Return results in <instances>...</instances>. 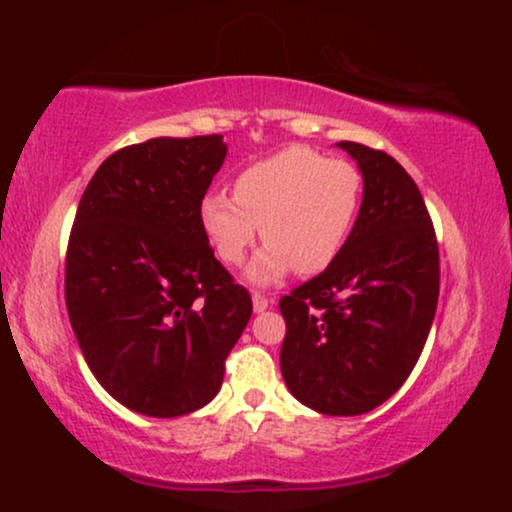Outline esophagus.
Instances as JSON below:
<instances>
[{"label":"esophagus","instance_id":"1","mask_svg":"<svg viewBox=\"0 0 512 512\" xmlns=\"http://www.w3.org/2000/svg\"><path fill=\"white\" fill-rule=\"evenodd\" d=\"M269 305H272V301H269V298H264L262 293H252V310H255V313H264Z\"/></svg>","mask_w":512,"mask_h":512}]
</instances>
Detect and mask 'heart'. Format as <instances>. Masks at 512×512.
<instances>
[{"mask_svg": "<svg viewBox=\"0 0 512 512\" xmlns=\"http://www.w3.org/2000/svg\"><path fill=\"white\" fill-rule=\"evenodd\" d=\"M363 199L361 170L308 146H289L245 168L233 195L207 192L199 223L221 262H243L260 226L267 245L248 267L252 284H274L291 269L317 274L344 250Z\"/></svg>", "mask_w": 512, "mask_h": 512, "instance_id": "heart-1", "label": "heart"}]
</instances>
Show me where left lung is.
<instances>
[{
	"label": "left lung",
	"mask_w": 512,
	"mask_h": 512,
	"mask_svg": "<svg viewBox=\"0 0 512 512\" xmlns=\"http://www.w3.org/2000/svg\"><path fill=\"white\" fill-rule=\"evenodd\" d=\"M363 178L361 211L322 274L281 298V375L305 407L356 416L390 399L436 317L438 243L419 187L392 156L339 142Z\"/></svg>",
	"instance_id": "left-lung-1"
}]
</instances>
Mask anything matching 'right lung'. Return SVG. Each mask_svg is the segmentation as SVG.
<instances>
[{
  "label": "right lung",
  "instance_id": "obj_1",
  "mask_svg": "<svg viewBox=\"0 0 512 512\" xmlns=\"http://www.w3.org/2000/svg\"><path fill=\"white\" fill-rule=\"evenodd\" d=\"M226 154L221 134L127 146L105 158L76 209L69 322L103 390L137 414L173 419L209 404L252 315L199 223Z\"/></svg>",
  "mask_w": 512,
  "mask_h": 512
}]
</instances>
